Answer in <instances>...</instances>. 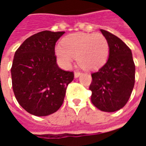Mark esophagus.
Instances as JSON below:
<instances>
[{
  "instance_id": "obj_1",
  "label": "esophagus",
  "mask_w": 146,
  "mask_h": 146,
  "mask_svg": "<svg viewBox=\"0 0 146 146\" xmlns=\"http://www.w3.org/2000/svg\"><path fill=\"white\" fill-rule=\"evenodd\" d=\"M80 75H81V73H80V72H75V73H74V77H75V78H77V77H79Z\"/></svg>"
}]
</instances>
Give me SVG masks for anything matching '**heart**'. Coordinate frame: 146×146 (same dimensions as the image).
Returning <instances> with one entry per match:
<instances>
[{"mask_svg":"<svg viewBox=\"0 0 146 146\" xmlns=\"http://www.w3.org/2000/svg\"><path fill=\"white\" fill-rule=\"evenodd\" d=\"M55 53L64 67L70 66L76 58L83 69L95 70L107 60L109 44L102 33H73L64 38L62 46L56 47Z\"/></svg>","mask_w":146,"mask_h":146,"instance_id":"b5f03b06","label":"heart"}]
</instances>
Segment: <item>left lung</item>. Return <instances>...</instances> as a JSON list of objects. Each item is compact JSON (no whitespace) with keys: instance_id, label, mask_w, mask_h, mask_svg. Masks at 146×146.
I'll list each match as a JSON object with an SVG mask.
<instances>
[{"instance_id":"obj_1","label":"left lung","mask_w":146,"mask_h":146,"mask_svg":"<svg viewBox=\"0 0 146 146\" xmlns=\"http://www.w3.org/2000/svg\"><path fill=\"white\" fill-rule=\"evenodd\" d=\"M106 38L110 55L106 63L92 74V102L104 112L122 109L129 100L135 85V66L131 49L119 37L100 30Z\"/></svg>"}]
</instances>
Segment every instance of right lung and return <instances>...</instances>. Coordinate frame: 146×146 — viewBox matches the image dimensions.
<instances>
[{"label":"right lung","instance_id":"1","mask_svg":"<svg viewBox=\"0 0 146 146\" xmlns=\"http://www.w3.org/2000/svg\"><path fill=\"white\" fill-rule=\"evenodd\" d=\"M65 32L44 30L27 38L15 51L11 69L19 104L30 114L45 116L62 105L73 72L58 66L55 43Z\"/></svg>","mask_w":146,"mask_h":146}]
</instances>
